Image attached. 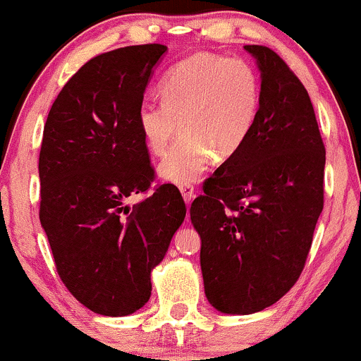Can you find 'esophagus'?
Masks as SVG:
<instances>
[{"mask_svg":"<svg viewBox=\"0 0 361 361\" xmlns=\"http://www.w3.org/2000/svg\"><path fill=\"white\" fill-rule=\"evenodd\" d=\"M180 192H181V195H183L185 204L190 207V204H192V200L195 198L193 185H181V186H180Z\"/></svg>","mask_w":361,"mask_h":361,"instance_id":"34e87169","label":"esophagus"}]
</instances>
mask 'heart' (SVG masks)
<instances>
[{"instance_id": "obj_1", "label": "heart", "mask_w": 361, "mask_h": 361, "mask_svg": "<svg viewBox=\"0 0 361 361\" xmlns=\"http://www.w3.org/2000/svg\"><path fill=\"white\" fill-rule=\"evenodd\" d=\"M163 102L144 100L139 128L154 156L166 152L159 175L175 185H192L214 157L227 161L247 142L261 106V80L241 57L195 54L173 66L159 85Z\"/></svg>"}]
</instances>
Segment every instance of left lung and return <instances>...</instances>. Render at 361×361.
<instances>
[{"mask_svg": "<svg viewBox=\"0 0 361 361\" xmlns=\"http://www.w3.org/2000/svg\"><path fill=\"white\" fill-rule=\"evenodd\" d=\"M261 71V106L244 147L193 200L205 295L252 314L299 280L324 207L326 149L307 90L275 51L244 45Z\"/></svg>", "mask_w": 361, "mask_h": 361, "instance_id": "8db88e82", "label": "left lung"}]
</instances>
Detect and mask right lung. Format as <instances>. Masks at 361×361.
<instances>
[{
	"label": "right lung",
	"mask_w": 361,
	"mask_h": 361,
	"mask_svg": "<svg viewBox=\"0 0 361 361\" xmlns=\"http://www.w3.org/2000/svg\"><path fill=\"white\" fill-rule=\"evenodd\" d=\"M166 45L100 54L64 85L49 111L39 156V217L66 288L102 316H128L151 297L186 207L175 185L154 180L137 111Z\"/></svg>",
	"instance_id": "add662e5"
}]
</instances>
